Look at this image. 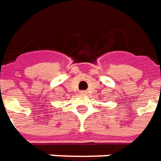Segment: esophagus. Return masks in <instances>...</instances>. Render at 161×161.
Here are the masks:
<instances>
[{"label": "esophagus", "mask_w": 161, "mask_h": 161, "mask_svg": "<svg viewBox=\"0 0 161 161\" xmlns=\"http://www.w3.org/2000/svg\"><path fill=\"white\" fill-rule=\"evenodd\" d=\"M80 94H81V95H87V92H86V91H81V92H80Z\"/></svg>", "instance_id": "esophagus-1"}]
</instances>
